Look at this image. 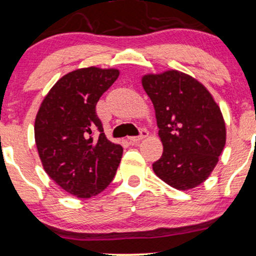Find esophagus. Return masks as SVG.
<instances>
[{
  "instance_id": "obj_1",
  "label": "esophagus",
  "mask_w": 256,
  "mask_h": 256,
  "mask_svg": "<svg viewBox=\"0 0 256 256\" xmlns=\"http://www.w3.org/2000/svg\"><path fill=\"white\" fill-rule=\"evenodd\" d=\"M140 132H141V134L138 135V136H130V138H128L129 142H130V144H138V142H140L141 140H144V138L148 136V130H147V129H141Z\"/></svg>"
}]
</instances>
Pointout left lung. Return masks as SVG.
Returning <instances> with one entry per match:
<instances>
[{"instance_id":"left-lung-1","label":"left lung","mask_w":256,"mask_h":256,"mask_svg":"<svg viewBox=\"0 0 256 256\" xmlns=\"http://www.w3.org/2000/svg\"><path fill=\"white\" fill-rule=\"evenodd\" d=\"M142 86L156 109L164 146L154 173L178 190L196 188L214 171L224 148L220 106L203 84L180 71L144 76Z\"/></svg>"}]
</instances>
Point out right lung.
Masks as SVG:
<instances>
[{
  "label": "right lung",
  "mask_w": 256,
  "mask_h": 256,
  "mask_svg": "<svg viewBox=\"0 0 256 256\" xmlns=\"http://www.w3.org/2000/svg\"><path fill=\"white\" fill-rule=\"evenodd\" d=\"M118 74L94 66L72 71L53 85L36 114L34 136L44 168L78 198L100 194L121 162L122 146L106 138L96 114L97 102Z\"/></svg>",
  "instance_id": "right-lung-1"
}]
</instances>
